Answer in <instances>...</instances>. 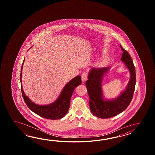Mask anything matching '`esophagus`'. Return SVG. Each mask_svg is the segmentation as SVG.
<instances>
[{"label":"esophagus","instance_id":"1","mask_svg":"<svg viewBox=\"0 0 155 155\" xmlns=\"http://www.w3.org/2000/svg\"><path fill=\"white\" fill-rule=\"evenodd\" d=\"M87 79V73L86 72H84L81 75V79L83 82L85 81Z\"/></svg>","mask_w":155,"mask_h":155}]
</instances>
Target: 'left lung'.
<instances>
[{
  "instance_id": "obj_1",
  "label": "left lung",
  "mask_w": 155,
  "mask_h": 155,
  "mask_svg": "<svg viewBox=\"0 0 155 155\" xmlns=\"http://www.w3.org/2000/svg\"><path fill=\"white\" fill-rule=\"evenodd\" d=\"M123 51L121 60L125 63L130 72V79L125 90L112 100H104L102 90L103 76L110 69V67L94 68L90 70L88 80L86 81L89 96L90 110L94 115L101 119H108L123 112L131 101L136 85L135 68L131 57L128 52L122 48Z\"/></svg>"
}]
</instances>
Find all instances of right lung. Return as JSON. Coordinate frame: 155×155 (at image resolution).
I'll return each instance as SVG.
<instances>
[{
	"mask_svg": "<svg viewBox=\"0 0 155 155\" xmlns=\"http://www.w3.org/2000/svg\"><path fill=\"white\" fill-rule=\"evenodd\" d=\"M24 61L22 64L20 72L21 90L24 100L27 106L33 112L45 119L56 120L65 116L70 107V99L73 92L78 86L81 84V76H77L71 80L64 87L58 99L54 102L46 105H39L32 102L24 94L21 85V71Z\"/></svg>",
	"mask_w": 155,
	"mask_h": 155,
	"instance_id": "1",
	"label": "right lung"
}]
</instances>
